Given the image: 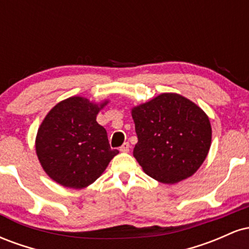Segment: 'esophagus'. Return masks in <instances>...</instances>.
Listing matches in <instances>:
<instances>
[{"instance_id": "1", "label": "esophagus", "mask_w": 249, "mask_h": 249, "mask_svg": "<svg viewBox=\"0 0 249 249\" xmlns=\"http://www.w3.org/2000/svg\"><path fill=\"white\" fill-rule=\"evenodd\" d=\"M128 150H130V144H128V142H124V144L119 147V151H121V152H124V153L128 152Z\"/></svg>"}]
</instances>
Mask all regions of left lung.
Here are the masks:
<instances>
[{
	"label": "left lung",
	"instance_id": "1",
	"mask_svg": "<svg viewBox=\"0 0 249 249\" xmlns=\"http://www.w3.org/2000/svg\"><path fill=\"white\" fill-rule=\"evenodd\" d=\"M138 142L133 156L151 178L176 184L206 159L212 127L206 113L178 93H161L131 111Z\"/></svg>",
	"mask_w": 249,
	"mask_h": 249
}]
</instances>
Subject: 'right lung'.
I'll return each mask as SVG.
<instances>
[{"label": "right lung", "mask_w": 249, "mask_h": 249, "mask_svg": "<svg viewBox=\"0 0 249 249\" xmlns=\"http://www.w3.org/2000/svg\"><path fill=\"white\" fill-rule=\"evenodd\" d=\"M107 103L73 96L56 104L43 119L36 153L45 173L62 186H89L119 153L110 147L107 130L96 121Z\"/></svg>", "instance_id": "1"}]
</instances>
